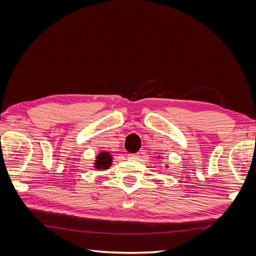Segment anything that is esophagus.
I'll return each mask as SVG.
<instances>
[{"label": "esophagus", "mask_w": 256, "mask_h": 256, "mask_svg": "<svg viewBox=\"0 0 256 256\" xmlns=\"http://www.w3.org/2000/svg\"><path fill=\"white\" fill-rule=\"evenodd\" d=\"M140 157V154H128V158L129 159H132V160H136Z\"/></svg>", "instance_id": "34e87169"}]
</instances>
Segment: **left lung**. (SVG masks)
<instances>
[{
  "label": "left lung",
  "instance_id": "8db88e82",
  "mask_svg": "<svg viewBox=\"0 0 256 256\" xmlns=\"http://www.w3.org/2000/svg\"><path fill=\"white\" fill-rule=\"evenodd\" d=\"M158 158H159V157H158Z\"/></svg>",
  "mask_w": 256,
  "mask_h": 256
}]
</instances>
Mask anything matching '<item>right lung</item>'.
Here are the masks:
<instances>
[{
  "mask_svg": "<svg viewBox=\"0 0 256 256\" xmlns=\"http://www.w3.org/2000/svg\"><path fill=\"white\" fill-rule=\"evenodd\" d=\"M112 164V156L108 152H102L97 154L96 161H95V168H109Z\"/></svg>",
  "mask_w": 256,
  "mask_h": 256,
  "instance_id": "right-lung-1",
  "label": "right lung"
}]
</instances>
